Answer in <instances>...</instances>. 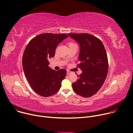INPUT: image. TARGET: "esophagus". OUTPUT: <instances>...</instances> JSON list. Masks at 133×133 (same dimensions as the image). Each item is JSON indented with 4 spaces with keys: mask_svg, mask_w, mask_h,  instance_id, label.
<instances>
[{
    "mask_svg": "<svg viewBox=\"0 0 133 133\" xmlns=\"http://www.w3.org/2000/svg\"><path fill=\"white\" fill-rule=\"evenodd\" d=\"M71 73V72H70V71H67V72H66V74L68 75H70Z\"/></svg>",
    "mask_w": 133,
    "mask_h": 133,
    "instance_id": "esophagus-1",
    "label": "esophagus"
}]
</instances>
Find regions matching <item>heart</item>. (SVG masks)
<instances>
[{"label":"heart","instance_id":"heart-1","mask_svg":"<svg viewBox=\"0 0 133 133\" xmlns=\"http://www.w3.org/2000/svg\"><path fill=\"white\" fill-rule=\"evenodd\" d=\"M76 45V44H75V43H72V42H70V43H68V45H69V46H72V45Z\"/></svg>","mask_w":133,"mask_h":133}]
</instances>
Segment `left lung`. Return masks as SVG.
Returning <instances> with one entry per match:
<instances>
[{
	"instance_id": "left-lung-1",
	"label": "left lung",
	"mask_w": 133,
	"mask_h": 133,
	"mask_svg": "<svg viewBox=\"0 0 133 133\" xmlns=\"http://www.w3.org/2000/svg\"><path fill=\"white\" fill-rule=\"evenodd\" d=\"M80 45L78 65L82 71L78 80L72 83L73 89L83 97L96 94L106 78L108 62L105 47L96 37L87 33L68 34Z\"/></svg>"
}]
</instances>
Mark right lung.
I'll return each mask as SVG.
<instances>
[{
  "label": "right lung",
  "mask_w": 133,
  "mask_h": 133,
  "mask_svg": "<svg viewBox=\"0 0 133 133\" xmlns=\"http://www.w3.org/2000/svg\"><path fill=\"white\" fill-rule=\"evenodd\" d=\"M68 35L44 33L37 35L29 42L23 56L25 76L33 90L43 97L56 94L61 86L66 71L52 70L48 59L55 55L57 46Z\"/></svg>",
  "instance_id": "1"
}]
</instances>
